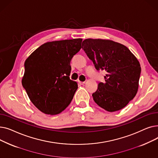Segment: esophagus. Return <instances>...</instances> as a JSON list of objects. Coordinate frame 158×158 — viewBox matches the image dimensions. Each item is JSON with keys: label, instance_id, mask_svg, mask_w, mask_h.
I'll return each mask as SVG.
<instances>
[{"label": "esophagus", "instance_id": "esophagus-1", "mask_svg": "<svg viewBox=\"0 0 158 158\" xmlns=\"http://www.w3.org/2000/svg\"><path fill=\"white\" fill-rule=\"evenodd\" d=\"M78 82H79V83L80 85H83L85 84V82H82V81H79Z\"/></svg>", "mask_w": 158, "mask_h": 158}]
</instances>
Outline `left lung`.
<instances>
[{"mask_svg":"<svg viewBox=\"0 0 158 158\" xmlns=\"http://www.w3.org/2000/svg\"><path fill=\"white\" fill-rule=\"evenodd\" d=\"M82 48L97 70L106 72L105 82L98 83L92 94L95 103L109 112L126 107L138 92L141 66L137 58L127 47L110 40L86 39Z\"/></svg>","mask_w":158,"mask_h":158,"instance_id":"8db88e82","label":"left lung"}]
</instances>
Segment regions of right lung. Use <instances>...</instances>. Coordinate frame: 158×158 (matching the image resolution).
<instances>
[{"label":"right lung","mask_w":158,"mask_h":158,"mask_svg":"<svg viewBox=\"0 0 158 158\" xmlns=\"http://www.w3.org/2000/svg\"><path fill=\"white\" fill-rule=\"evenodd\" d=\"M81 38L54 41L41 45L25 61L22 84L42 113L54 115L70 104L78 88L70 79V61L81 48Z\"/></svg>","instance_id":"add662e5"}]
</instances>
